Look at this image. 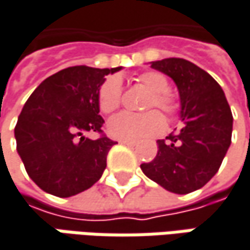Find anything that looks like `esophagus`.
<instances>
[{
  "label": "esophagus",
  "instance_id": "34e87169",
  "mask_svg": "<svg viewBox=\"0 0 250 250\" xmlns=\"http://www.w3.org/2000/svg\"><path fill=\"white\" fill-rule=\"evenodd\" d=\"M120 143H122V144H125V146H128V147L136 146V141H131V140H120Z\"/></svg>",
  "mask_w": 250,
  "mask_h": 250
}]
</instances>
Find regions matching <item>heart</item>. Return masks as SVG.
<instances>
[{
  "instance_id": "obj_1",
  "label": "heart",
  "mask_w": 250,
  "mask_h": 250,
  "mask_svg": "<svg viewBox=\"0 0 250 250\" xmlns=\"http://www.w3.org/2000/svg\"><path fill=\"white\" fill-rule=\"evenodd\" d=\"M139 83L151 92L144 106L146 110L160 109L168 117H174L178 110V102L168 93L169 84L167 78L158 72H147L139 78ZM122 103V82L117 76H111L104 82L99 92V107L103 113H113ZM166 130V120L158 111H148L144 114L120 113L111 117L107 123V131L111 137L119 140L150 139L161 134Z\"/></svg>"
}]
</instances>
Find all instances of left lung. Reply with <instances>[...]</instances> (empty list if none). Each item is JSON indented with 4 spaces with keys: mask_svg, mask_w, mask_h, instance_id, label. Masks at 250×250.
I'll return each mask as SVG.
<instances>
[{
    "mask_svg": "<svg viewBox=\"0 0 250 250\" xmlns=\"http://www.w3.org/2000/svg\"><path fill=\"white\" fill-rule=\"evenodd\" d=\"M150 63L177 84L184 125L167 140H158L154 160L140 167L164 189L188 194L218 172L230 146L233 117L222 87L204 69L181 58Z\"/></svg>",
    "mask_w": 250,
    "mask_h": 250,
    "instance_id": "1",
    "label": "left lung"
}]
</instances>
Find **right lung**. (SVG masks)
<instances>
[{"label": "right lung", "instance_id": "add662e5", "mask_svg": "<svg viewBox=\"0 0 250 250\" xmlns=\"http://www.w3.org/2000/svg\"><path fill=\"white\" fill-rule=\"evenodd\" d=\"M120 69L66 67L42 82L23 104L15 125L17 151L45 192L67 198L100 180L116 143L84 133L102 131L99 92L104 76Z\"/></svg>", "mask_w": 250, "mask_h": 250}]
</instances>
